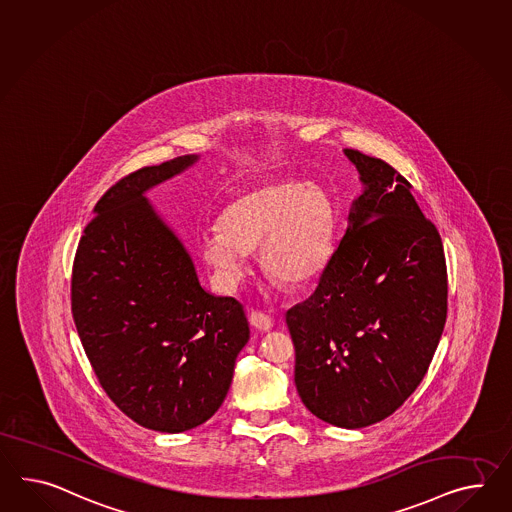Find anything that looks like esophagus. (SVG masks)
I'll list each match as a JSON object with an SVG mask.
<instances>
[{
	"label": "esophagus",
	"instance_id": "obj_1",
	"mask_svg": "<svg viewBox=\"0 0 512 512\" xmlns=\"http://www.w3.org/2000/svg\"><path fill=\"white\" fill-rule=\"evenodd\" d=\"M250 325L258 328V330L267 332V330L273 328V317L263 314V312H258V310H252V312H250Z\"/></svg>",
	"mask_w": 512,
	"mask_h": 512
}]
</instances>
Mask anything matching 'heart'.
<instances>
[{"instance_id":"b5f03b06","label":"heart","mask_w":512,"mask_h":512,"mask_svg":"<svg viewBox=\"0 0 512 512\" xmlns=\"http://www.w3.org/2000/svg\"><path fill=\"white\" fill-rule=\"evenodd\" d=\"M336 217L327 193L301 180L258 185L237 197L200 243L204 262L224 289L247 275L258 250L263 271L282 286L304 288L327 269Z\"/></svg>"}]
</instances>
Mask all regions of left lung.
I'll return each mask as SVG.
<instances>
[{
    "label": "left lung",
    "instance_id": "8db88e82",
    "mask_svg": "<svg viewBox=\"0 0 512 512\" xmlns=\"http://www.w3.org/2000/svg\"><path fill=\"white\" fill-rule=\"evenodd\" d=\"M343 152L362 193L314 295L286 323L304 407L362 429L394 414L425 377L446 325L447 271L412 185L382 159Z\"/></svg>",
    "mask_w": 512,
    "mask_h": 512
}]
</instances>
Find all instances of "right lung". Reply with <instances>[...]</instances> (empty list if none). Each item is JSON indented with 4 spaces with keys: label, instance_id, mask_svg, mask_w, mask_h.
<instances>
[{
    "label": "right lung",
    "instance_id": "right-lung-1",
    "mask_svg": "<svg viewBox=\"0 0 512 512\" xmlns=\"http://www.w3.org/2000/svg\"><path fill=\"white\" fill-rule=\"evenodd\" d=\"M198 156L143 167L94 206L72 269V315L105 394L159 433L195 429L223 405L249 321L200 286L189 252L145 197Z\"/></svg>",
    "mask_w": 512,
    "mask_h": 512
}]
</instances>
